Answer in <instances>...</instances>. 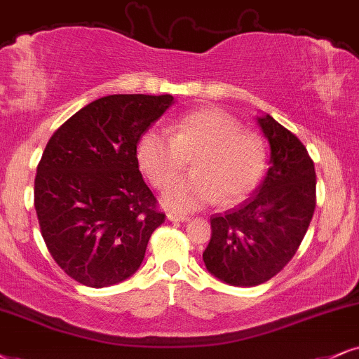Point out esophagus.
I'll use <instances>...</instances> for the list:
<instances>
[{
	"mask_svg": "<svg viewBox=\"0 0 359 359\" xmlns=\"http://www.w3.org/2000/svg\"><path fill=\"white\" fill-rule=\"evenodd\" d=\"M166 218L170 219V221H175V223H183V221H188L189 219V216H187V215H178V213H168L166 215Z\"/></svg>",
	"mask_w": 359,
	"mask_h": 359,
	"instance_id": "obj_1",
	"label": "esophagus"
}]
</instances>
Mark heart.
Here are the masks:
<instances>
[{"mask_svg":"<svg viewBox=\"0 0 359 359\" xmlns=\"http://www.w3.org/2000/svg\"><path fill=\"white\" fill-rule=\"evenodd\" d=\"M194 156L189 175L172 178ZM138 163L154 187L163 188V205L176 213H193L221 200L243 201L258 188L266 170V149L255 133L228 113L194 109L178 118L172 135L151 128L141 136Z\"/></svg>","mask_w":359,"mask_h":359,"instance_id":"heart-1","label":"heart"}]
</instances>
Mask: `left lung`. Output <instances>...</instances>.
Segmentation results:
<instances>
[{
	"instance_id": "obj_1",
	"label": "left lung",
	"mask_w": 359,
	"mask_h": 359,
	"mask_svg": "<svg viewBox=\"0 0 359 359\" xmlns=\"http://www.w3.org/2000/svg\"><path fill=\"white\" fill-rule=\"evenodd\" d=\"M256 119L271 151L268 172L253 196L211 216L203 253L208 271L231 286H256L280 273L302 245L316 206L315 165L304 144L269 114Z\"/></svg>"
}]
</instances>
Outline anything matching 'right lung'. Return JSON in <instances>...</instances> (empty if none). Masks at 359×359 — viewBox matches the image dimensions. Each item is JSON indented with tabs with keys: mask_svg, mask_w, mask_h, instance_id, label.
Here are the masks:
<instances>
[{
	"mask_svg": "<svg viewBox=\"0 0 359 359\" xmlns=\"http://www.w3.org/2000/svg\"><path fill=\"white\" fill-rule=\"evenodd\" d=\"M175 103L171 95H109L74 113L48 141L34 210L57 266L104 287L138 271L166 216L140 172L136 146Z\"/></svg>",
	"mask_w": 359,
	"mask_h": 359,
	"instance_id": "obj_1",
	"label": "right lung"
}]
</instances>
